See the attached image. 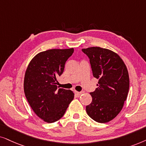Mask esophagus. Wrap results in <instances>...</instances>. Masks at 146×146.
I'll return each mask as SVG.
<instances>
[{
    "mask_svg": "<svg viewBox=\"0 0 146 146\" xmlns=\"http://www.w3.org/2000/svg\"><path fill=\"white\" fill-rule=\"evenodd\" d=\"M75 92V95H77V96H80V95H81L83 93V92H79V91H74Z\"/></svg>",
    "mask_w": 146,
    "mask_h": 146,
    "instance_id": "34e87169",
    "label": "esophagus"
}]
</instances>
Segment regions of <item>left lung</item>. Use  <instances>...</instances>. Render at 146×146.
I'll use <instances>...</instances> for the list:
<instances>
[{
	"label": "left lung",
	"mask_w": 146,
	"mask_h": 146,
	"mask_svg": "<svg viewBox=\"0 0 146 146\" xmlns=\"http://www.w3.org/2000/svg\"><path fill=\"white\" fill-rule=\"evenodd\" d=\"M89 59L98 88L90 94L92 102L86 106L87 115L99 123L114 119L123 108L129 88L127 67L117 54L98 46L83 48Z\"/></svg>",
	"instance_id": "8db88e82"
}]
</instances>
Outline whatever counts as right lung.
<instances>
[{
	"label": "right lung",
	"instance_id": "1",
	"mask_svg": "<svg viewBox=\"0 0 146 146\" xmlns=\"http://www.w3.org/2000/svg\"><path fill=\"white\" fill-rule=\"evenodd\" d=\"M73 48L50 49L37 54L25 72L24 91L29 105L38 117L53 123L63 117L74 93L57 87V77L63 74Z\"/></svg>",
	"mask_w": 146,
	"mask_h": 146
}]
</instances>
